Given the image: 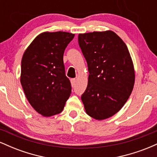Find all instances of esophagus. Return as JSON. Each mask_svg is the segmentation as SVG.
<instances>
[{
	"mask_svg": "<svg viewBox=\"0 0 157 157\" xmlns=\"http://www.w3.org/2000/svg\"><path fill=\"white\" fill-rule=\"evenodd\" d=\"M76 81H77V80L75 78H74V79H71V85H72V86L74 87V86H75V84H76Z\"/></svg>",
	"mask_w": 157,
	"mask_h": 157,
	"instance_id": "1",
	"label": "esophagus"
}]
</instances>
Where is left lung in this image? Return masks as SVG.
Masks as SVG:
<instances>
[{
	"label": "left lung",
	"instance_id": "obj_1",
	"mask_svg": "<svg viewBox=\"0 0 157 157\" xmlns=\"http://www.w3.org/2000/svg\"><path fill=\"white\" fill-rule=\"evenodd\" d=\"M88 64V86L81 96L86 112L102 120L117 113L134 89L135 71L123 40L111 30L79 34Z\"/></svg>",
	"mask_w": 157,
	"mask_h": 157
}]
</instances>
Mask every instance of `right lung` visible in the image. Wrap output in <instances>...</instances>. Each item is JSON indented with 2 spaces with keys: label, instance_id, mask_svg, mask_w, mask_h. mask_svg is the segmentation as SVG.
<instances>
[{
  "label": "right lung",
  "instance_id": "1",
  "mask_svg": "<svg viewBox=\"0 0 157 157\" xmlns=\"http://www.w3.org/2000/svg\"><path fill=\"white\" fill-rule=\"evenodd\" d=\"M75 35L66 32L40 34L23 54L21 82L27 100L44 117L58 114L71 92L65 74L63 54Z\"/></svg>",
  "mask_w": 157,
  "mask_h": 157
}]
</instances>
